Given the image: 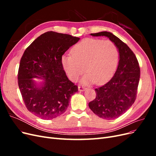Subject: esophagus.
I'll use <instances>...</instances> for the list:
<instances>
[{
  "label": "esophagus",
  "instance_id": "esophagus-1",
  "mask_svg": "<svg viewBox=\"0 0 156 156\" xmlns=\"http://www.w3.org/2000/svg\"><path fill=\"white\" fill-rule=\"evenodd\" d=\"M78 89H79V91L82 92V91H84V90H85L86 88H84V87H83V86H79V87H78Z\"/></svg>",
  "mask_w": 156,
  "mask_h": 156
}]
</instances>
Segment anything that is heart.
<instances>
[{
  "mask_svg": "<svg viewBox=\"0 0 156 156\" xmlns=\"http://www.w3.org/2000/svg\"><path fill=\"white\" fill-rule=\"evenodd\" d=\"M71 52L72 55L62 56V66L73 82L77 81L85 70L87 73L81 83L86 85L107 81L114 74L119 62V48L108 40L85 39L75 45Z\"/></svg>",
  "mask_w": 156,
  "mask_h": 156,
  "instance_id": "obj_1",
  "label": "heart"
}]
</instances>
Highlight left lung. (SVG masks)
Segmentation results:
<instances>
[{"label": "left lung", "instance_id": "left-lung-1", "mask_svg": "<svg viewBox=\"0 0 156 156\" xmlns=\"http://www.w3.org/2000/svg\"><path fill=\"white\" fill-rule=\"evenodd\" d=\"M90 35L106 36L119 48V62L114 76L95 89L96 98L88 103L94 114L103 119L113 120L124 114L135 101L140 72L139 62L129 47L111 32Z\"/></svg>", "mask_w": 156, "mask_h": 156}]
</instances>
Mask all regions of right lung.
<instances>
[{"label":"right lung","instance_id":"obj_1","mask_svg":"<svg viewBox=\"0 0 156 156\" xmlns=\"http://www.w3.org/2000/svg\"><path fill=\"white\" fill-rule=\"evenodd\" d=\"M79 37L53 31L40 35L28 47L20 60L18 85L27 108L41 119L51 120L66 111L78 87L70 81L61 58ZM33 78L44 81L37 85Z\"/></svg>","mask_w":156,"mask_h":156}]
</instances>
